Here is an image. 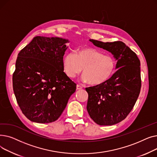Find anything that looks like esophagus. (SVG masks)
<instances>
[{
  "instance_id": "34e87169",
  "label": "esophagus",
  "mask_w": 157,
  "mask_h": 157,
  "mask_svg": "<svg viewBox=\"0 0 157 157\" xmlns=\"http://www.w3.org/2000/svg\"><path fill=\"white\" fill-rule=\"evenodd\" d=\"M82 88H83V87H82L81 86H80L79 85H77V86H76V89L77 90H81Z\"/></svg>"
}]
</instances>
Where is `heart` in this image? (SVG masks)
Listing matches in <instances>:
<instances>
[{
	"label": "heart",
	"instance_id": "heart-1",
	"mask_svg": "<svg viewBox=\"0 0 157 157\" xmlns=\"http://www.w3.org/2000/svg\"><path fill=\"white\" fill-rule=\"evenodd\" d=\"M64 72L68 77L73 78L83 69L82 79L94 86L104 83L113 74L116 61L109 55H103L93 48L79 49L74 53L69 52L63 59Z\"/></svg>",
	"mask_w": 157,
	"mask_h": 157
}]
</instances>
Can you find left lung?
Returning <instances> with one entry per match:
<instances>
[{
  "label": "left lung",
  "instance_id": "left-lung-1",
  "mask_svg": "<svg viewBox=\"0 0 157 157\" xmlns=\"http://www.w3.org/2000/svg\"><path fill=\"white\" fill-rule=\"evenodd\" d=\"M94 45L111 52L117 60L113 75L104 83L86 88L87 111L99 125H113L124 120L133 109L141 91L140 60L121 41L103 43L90 39Z\"/></svg>",
  "mask_w": 157,
  "mask_h": 157
}]
</instances>
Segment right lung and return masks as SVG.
<instances>
[{
    "label": "right lung",
    "instance_id": "1",
    "mask_svg": "<svg viewBox=\"0 0 157 157\" xmlns=\"http://www.w3.org/2000/svg\"><path fill=\"white\" fill-rule=\"evenodd\" d=\"M68 40L37 36L18 53L13 74L16 101L32 121H56L65 109L76 84L63 72Z\"/></svg>",
    "mask_w": 157,
    "mask_h": 157
}]
</instances>
